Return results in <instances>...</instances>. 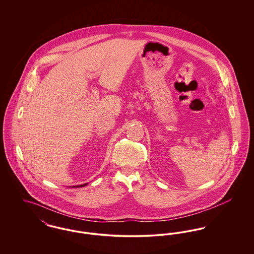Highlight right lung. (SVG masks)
Instances as JSON below:
<instances>
[{
  "instance_id": "right-lung-1",
  "label": "right lung",
  "mask_w": 254,
  "mask_h": 254,
  "mask_svg": "<svg viewBox=\"0 0 254 254\" xmlns=\"http://www.w3.org/2000/svg\"><path fill=\"white\" fill-rule=\"evenodd\" d=\"M86 185H88V183H85V184H83V185H79V186H72L70 188H83V187H85Z\"/></svg>"
}]
</instances>
